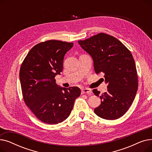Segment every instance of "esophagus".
I'll use <instances>...</instances> for the list:
<instances>
[{
  "mask_svg": "<svg viewBox=\"0 0 152 152\" xmlns=\"http://www.w3.org/2000/svg\"><path fill=\"white\" fill-rule=\"evenodd\" d=\"M81 93L82 94H91L92 93V91L89 89L87 88H85V89H83L81 91Z\"/></svg>",
  "mask_w": 152,
  "mask_h": 152,
  "instance_id": "1",
  "label": "esophagus"
}]
</instances>
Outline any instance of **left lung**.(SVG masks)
I'll use <instances>...</instances> for the list:
<instances>
[{"label":"left lung","mask_w":152,"mask_h":152,"mask_svg":"<svg viewBox=\"0 0 152 152\" xmlns=\"http://www.w3.org/2000/svg\"><path fill=\"white\" fill-rule=\"evenodd\" d=\"M79 44L93 59L97 74L104 75L107 92L94 89L100 105L94 109L98 116L113 120L123 116L135 99L138 79L134 60L128 49L116 38L105 33L79 41Z\"/></svg>","instance_id":"8db88e82"}]
</instances>
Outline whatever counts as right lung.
Wrapping results in <instances>:
<instances>
[{"instance_id":"add662e5","label":"right lung","mask_w":152,"mask_h":152,"mask_svg":"<svg viewBox=\"0 0 152 152\" xmlns=\"http://www.w3.org/2000/svg\"><path fill=\"white\" fill-rule=\"evenodd\" d=\"M73 46V42L57 40L41 42L32 48L21 64L20 80L24 101L46 124L65 120L81 94L79 87H61L55 79L63 70L65 55Z\"/></svg>"}]
</instances>
